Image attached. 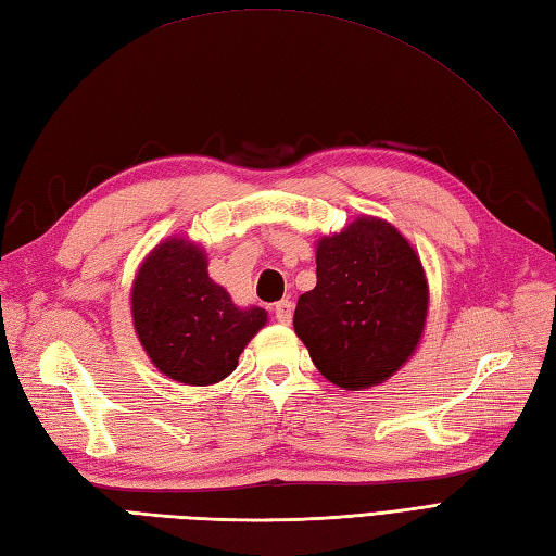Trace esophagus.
Returning <instances> with one entry per match:
<instances>
[{"label": "esophagus", "instance_id": "obj_1", "mask_svg": "<svg viewBox=\"0 0 556 556\" xmlns=\"http://www.w3.org/2000/svg\"><path fill=\"white\" fill-rule=\"evenodd\" d=\"M275 317H277V323L289 325L291 317H293V303L291 301H279L275 305Z\"/></svg>", "mask_w": 556, "mask_h": 556}]
</instances>
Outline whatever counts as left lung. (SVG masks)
Wrapping results in <instances>:
<instances>
[{
    "instance_id": "left-lung-1",
    "label": "left lung",
    "mask_w": 556,
    "mask_h": 556,
    "mask_svg": "<svg viewBox=\"0 0 556 556\" xmlns=\"http://www.w3.org/2000/svg\"><path fill=\"white\" fill-rule=\"evenodd\" d=\"M428 285L416 251L372 217L317 243V285L293 313V329L329 382L365 389L394 375L418 346Z\"/></svg>"
}]
</instances>
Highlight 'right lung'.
I'll list each match as a JSON object with an SVG mask.
<instances>
[{
	"label": "right lung",
	"mask_w": 556,
	"mask_h": 556,
	"mask_svg": "<svg viewBox=\"0 0 556 556\" xmlns=\"http://www.w3.org/2000/svg\"><path fill=\"white\" fill-rule=\"evenodd\" d=\"M134 325L140 344L172 380L205 387L227 377L267 315L241 311L207 277L200 248L169 239L140 267L134 285Z\"/></svg>",
	"instance_id": "add662e5"
}]
</instances>
